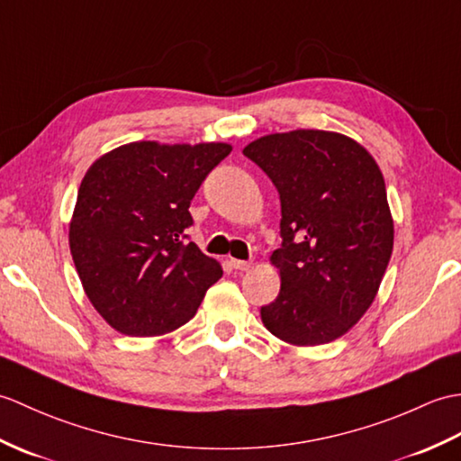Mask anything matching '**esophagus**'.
I'll return each mask as SVG.
<instances>
[{
  "instance_id": "obj_1",
  "label": "esophagus",
  "mask_w": 461,
  "mask_h": 461,
  "mask_svg": "<svg viewBox=\"0 0 461 461\" xmlns=\"http://www.w3.org/2000/svg\"><path fill=\"white\" fill-rule=\"evenodd\" d=\"M230 265L233 267L235 271H248L249 267H251V263H249V261H240V259H231V261H230Z\"/></svg>"
}]
</instances>
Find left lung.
Masks as SVG:
<instances>
[{"instance_id": "left-lung-1", "label": "left lung", "mask_w": 461, "mask_h": 461, "mask_svg": "<svg viewBox=\"0 0 461 461\" xmlns=\"http://www.w3.org/2000/svg\"><path fill=\"white\" fill-rule=\"evenodd\" d=\"M281 198V291L261 306L273 336L293 346L334 341L375 301L393 253L381 170L353 139L320 130L265 135L243 149Z\"/></svg>"}]
</instances>
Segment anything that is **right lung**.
I'll return each mask as SVG.
<instances>
[{
    "label": "right lung",
    "mask_w": 461,
    "mask_h": 461,
    "mask_svg": "<svg viewBox=\"0 0 461 461\" xmlns=\"http://www.w3.org/2000/svg\"><path fill=\"white\" fill-rule=\"evenodd\" d=\"M228 143L137 141L105 153L78 190L68 241L90 303L125 336H163L196 314L221 276L188 241L190 202Z\"/></svg>",
    "instance_id": "add662e5"
}]
</instances>
